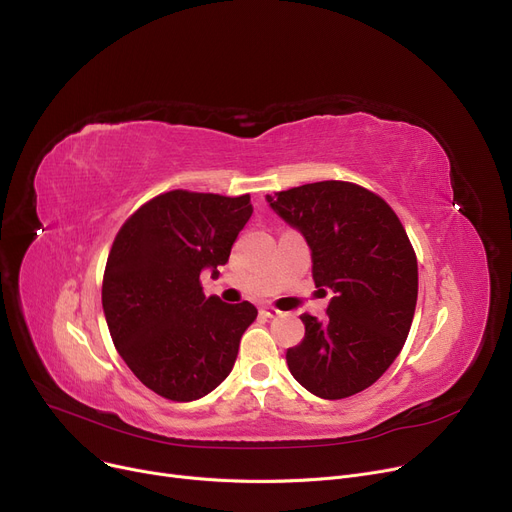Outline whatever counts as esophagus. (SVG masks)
I'll use <instances>...</instances> for the list:
<instances>
[{
	"label": "esophagus",
	"mask_w": 512,
	"mask_h": 512,
	"mask_svg": "<svg viewBox=\"0 0 512 512\" xmlns=\"http://www.w3.org/2000/svg\"><path fill=\"white\" fill-rule=\"evenodd\" d=\"M261 313H263L265 317H280V315H282V311H278L276 307H263Z\"/></svg>",
	"instance_id": "1"
}]
</instances>
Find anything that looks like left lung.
Returning <instances> with one entry per match:
<instances>
[{
    "label": "left lung",
    "mask_w": 512,
    "mask_h": 512,
    "mask_svg": "<svg viewBox=\"0 0 512 512\" xmlns=\"http://www.w3.org/2000/svg\"><path fill=\"white\" fill-rule=\"evenodd\" d=\"M311 249L313 280L334 297L326 317L303 313L305 338L286 363L311 394L353 396L394 363L417 305V257L392 207L353 182L326 180L265 197Z\"/></svg>",
    "instance_id": "8db88e82"
}]
</instances>
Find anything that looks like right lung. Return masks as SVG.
I'll use <instances>...</instances> for the list:
<instances>
[{
  "label": "right lung",
  "mask_w": 512,
  "mask_h": 512,
  "mask_svg": "<svg viewBox=\"0 0 512 512\" xmlns=\"http://www.w3.org/2000/svg\"><path fill=\"white\" fill-rule=\"evenodd\" d=\"M251 197L170 191L134 211L107 257L101 303L116 351L155 394L191 402L218 388L257 317L205 297L199 276L228 263Z\"/></svg>",
  "instance_id": "obj_1"
}]
</instances>
